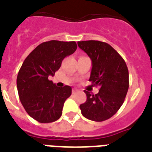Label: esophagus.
Returning a JSON list of instances; mask_svg holds the SVG:
<instances>
[{
	"label": "esophagus",
	"instance_id": "obj_1",
	"mask_svg": "<svg viewBox=\"0 0 152 152\" xmlns=\"http://www.w3.org/2000/svg\"><path fill=\"white\" fill-rule=\"evenodd\" d=\"M76 92H78V90L76 88H73L72 89V94H75L76 93Z\"/></svg>",
	"mask_w": 152,
	"mask_h": 152
}]
</instances>
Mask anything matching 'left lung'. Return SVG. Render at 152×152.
Here are the masks:
<instances>
[{
	"label": "left lung",
	"mask_w": 152,
	"mask_h": 152,
	"mask_svg": "<svg viewBox=\"0 0 152 152\" xmlns=\"http://www.w3.org/2000/svg\"><path fill=\"white\" fill-rule=\"evenodd\" d=\"M78 46L92 61L89 80L100 87L91 94L84 91L87 101L80 105L85 118L102 122L114 115L124 102L129 88V72L125 61L109 44L98 40L79 41Z\"/></svg>",
	"instance_id": "left-lung-1"
}]
</instances>
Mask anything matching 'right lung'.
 Listing matches in <instances>:
<instances>
[{
  "label": "right lung",
  "instance_id": "add662e5",
  "mask_svg": "<svg viewBox=\"0 0 152 152\" xmlns=\"http://www.w3.org/2000/svg\"><path fill=\"white\" fill-rule=\"evenodd\" d=\"M76 48L75 41L44 42L23 61L17 76L18 96L29 116L39 123H52L61 117L72 87H57L48 76H54L62 60L73 54Z\"/></svg>",
  "mask_w": 152,
  "mask_h": 152
}]
</instances>
